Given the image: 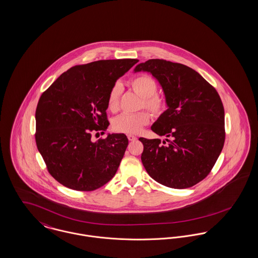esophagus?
Masks as SVG:
<instances>
[{"label":"esophagus","mask_w":258,"mask_h":258,"mask_svg":"<svg viewBox=\"0 0 258 258\" xmlns=\"http://www.w3.org/2000/svg\"><path fill=\"white\" fill-rule=\"evenodd\" d=\"M127 139H128L130 141H135V140L138 139V138L135 137V136H133V135H128V136H127Z\"/></svg>","instance_id":"34e87169"}]
</instances>
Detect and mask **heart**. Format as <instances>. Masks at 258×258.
I'll list each match as a JSON object with an SVG mask.
<instances>
[{
	"instance_id": "obj_1",
	"label": "heart",
	"mask_w": 258,
	"mask_h": 258,
	"mask_svg": "<svg viewBox=\"0 0 258 258\" xmlns=\"http://www.w3.org/2000/svg\"><path fill=\"white\" fill-rule=\"evenodd\" d=\"M131 89L141 97L140 108L148 110L152 116H162L168 106L167 99L157 91V82L148 75H139L128 81ZM120 86L119 83L114 84L107 95V109L111 113L118 112L119 107ZM150 120V116L146 111H139L135 114H121L113 120V130L117 133L136 135L139 134L144 125Z\"/></svg>"
}]
</instances>
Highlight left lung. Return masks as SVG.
Returning a JSON list of instances; mask_svg holds the SVG:
<instances>
[{
	"label": "left lung",
	"instance_id": "8db88e82",
	"mask_svg": "<svg viewBox=\"0 0 258 258\" xmlns=\"http://www.w3.org/2000/svg\"><path fill=\"white\" fill-rule=\"evenodd\" d=\"M135 71L158 80L169 107L151 126L166 141L139 139L146 172L172 188L199 183L211 172L225 142V112L217 90L195 70L166 59H148Z\"/></svg>",
	"mask_w": 258,
	"mask_h": 258
}]
</instances>
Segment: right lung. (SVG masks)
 Segmentation results:
<instances>
[{"mask_svg": "<svg viewBox=\"0 0 258 258\" xmlns=\"http://www.w3.org/2000/svg\"><path fill=\"white\" fill-rule=\"evenodd\" d=\"M139 59H100L71 68L40 96L35 141L49 174L62 185L91 191L115 176L128 144L123 134H104L107 95Z\"/></svg>", "mask_w": 258, "mask_h": 258, "instance_id": "1", "label": "right lung"}]
</instances>
